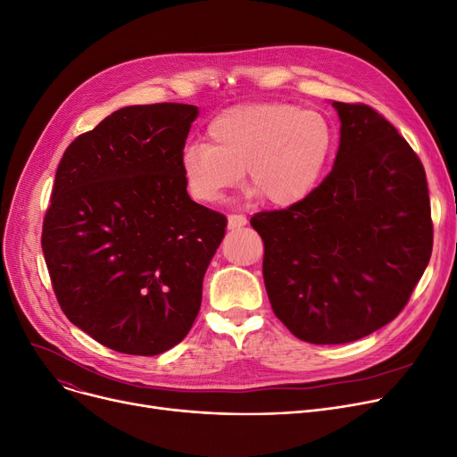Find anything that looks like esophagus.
<instances>
[{
	"mask_svg": "<svg viewBox=\"0 0 457 457\" xmlns=\"http://www.w3.org/2000/svg\"><path fill=\"white\" fill-rule=\"evenodd\" d=\"M247 225V217L245 215H228V221H227V227L228 230H236V228H242Z\"/></svg>",
	"mask_w": 457,
	"mask_h": 457,
	"instance_id": "34e87169",
	"label": "esophagus"
}]
</instances>
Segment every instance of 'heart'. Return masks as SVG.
<instances>
[{"label":"heart","instance_id":"obj_1","mask_svg":"<svg viewBox=\"0 0 457 457\" xmlns=\"http://www.w3.org/2000/svg\"><path fill=\"white\" fill-rule=\"evenodd\" d=\"M206 139L208 145H187L180 156L193 197L220 201L240 184L245 169L247 186L275 208H292L311 197L335 146L325 115L288 102L230 107L208 124Z\"/></svg>","mask_w":457,"mask_h":457}]
</instances>
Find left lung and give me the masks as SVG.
I'll list each match as a JSON object with an SVG mask.
<instances>
[{"instance_id":"obj_1","label":"left lung","mask_w":457,"mask_h":457,"mask_svg":"<svg viewBox=\"0 0 457 457\" xmlns=\"http://www.w3.org/2000/svg\"><path fill=\"white\" fill-rule=\"evenodd\" d=\"M340 145L307 201L251 217L275 316L311 344H345L393 321L431 256L422 162L370 105L333 102Z\"/></svg>"}]
</instances>
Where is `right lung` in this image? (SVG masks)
Instances as JSON below:
<instances>
[{
    "mask_svg": "<svg viewBox=\"0 0 457 457\" xmlns=\"http://www.w3.org/2000/svg\"><path fill=\"white\" fill-rule=\"evenodd\" d=\"M199 107L128 105L64 150L42 225L59 307L110 350L160 355L199 314L227 217L191 201L180 156Z\"/></svg>",
    "mask_w": 457,
    "mask_h": 457,
    "instance_id": "add662e5",
    "label": "right lung"
}]
</instances>
